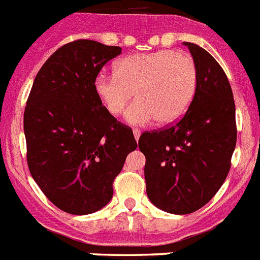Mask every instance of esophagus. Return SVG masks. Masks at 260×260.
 Segmentation results:
<instances>
[{"label": "esophagus", "instance_id": "obj_1", "mask_svg": "<svg viewBox=\"0 0 260 260\" xmlns=\"http://www.w3.org/2000/svg\"><path fill=\"white\" fill-rule=\"evenodd\" d=\"M133 134H134V138H135V141H139V137H141V134H142V132L141 130H139V128H134V130H133Z\"/></svg>", "mask_w": 260, "mask_h": 260}]
</instances>
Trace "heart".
Instances as JSON below:
<instances>
[{
  "instance_id": "obj_1",
  "label": "heart",
  "mask_w": 260,
  "mask_h": 260,
  "mask_svg": "<svg viewBox=\"0 0 260 260\" xmlns=\"http://www.w3.org/2000/svg\"><path fill=\"white\" fill-rule=\"evenodd\" d=\"M198 73L190 54L180 50L134 53L116 62L114 74L100 73L93 89L105 109L113 116L128 107L125 118L143 126L158 119L172 123L189 109L197 89Z\"/></svg>"
}]
</instances>
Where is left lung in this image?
<instances>
[{
	"mask_svg": "<svg viewBox=\"0 0 260 260\" xmlns=\"http://www.w3.org/2000/svg\"><path fill=\"white\" fill-rule=\"evenodd\" d=\"M183 45L198 73L191 104L176 125L139 138L147 195L174 215L198 211L213 198L228 176L237 142L236 105L224 70L199 45Z\"/></svg>",
	"mask_w": 260,
	"mask_h": 260,
	"instance_id": "obj_1",
	"label": "left lung"
}]
</instances>
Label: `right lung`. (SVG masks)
<instances>
[{
	"instance_id": "add662e5",
	"label": "right lung",
	"mask_w": 260,
	"mask_h": 260,
	"mask_svg": "<svg viewBox=\"0 0 260 260\" xmlns=\"http://www.w3.org/2000/svg\"><path fill=\"white\" fill-rule=\"evenodd\" d=\"M121 53L93 40L65 44L36 75L24 109L27 162L56 207L88 215L107 206L126 156L138 147L95 93L103 66Z\"/></svg>"
}]
</instances>
